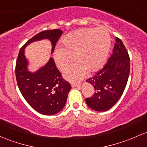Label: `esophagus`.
Masks as SVG:
<instances>
[{
  "label": "esophagus",
  "instance_id": "34e87169",
  "mask_svg": "<svg viewBox=\"0 0 147 147\" xmlns=\"http://www.w3.org/2000/svg\"><path fill=\"white\" fill-rule=\"evenodd\" d=\"M80 85V83H77V82H72L71 83V86H72V87H77L79 86Z\"/></svg>",
  "mask_w": 147,
  "mask_h": 147
}]
</instances>
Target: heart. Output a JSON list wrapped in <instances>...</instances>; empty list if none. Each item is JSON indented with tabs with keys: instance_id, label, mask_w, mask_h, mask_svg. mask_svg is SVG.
Wrapping results in <instances>:
<instances>
[{
	"instance_id": "heart-1",
	"label": "heart",
	"mask_w": 147,
	"mask_h": 147,
	"mask_svg": "<svg viewBox=\"0 0 147 147\" xmlns=\"http://www.w3.org/2000/svg\"><path fill=\"white\" fill-rule=\"evenodd\" d=\"M63 47H59L54 51V58L59 70H65V78L79 81L90 72L100 69L105 63L111 45V38L107 30L103 28L79 29L67 35L62 40Z\"/></svg>"
}]
</instances>
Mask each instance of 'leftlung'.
I'll list each match as a JSON object with an SVG mask.
<instances>
[{
    "instance_id": "8db88e82",
    "label": "left lung",
    "mask_w": 147,
    "mask_h": 147,
    "mask_svg": "<svg viewBox=\"0 0 147 147\" xmlns=\"http://www.w3.org/2000/svg\"><path fill=\"white\" fill-rule=\"evenodd\" d=\"M130 57L123 42L116 38L112 54L102 69L86 80L95 89L86 102L91 109L99 112L112 107L123 94L130 73Z\"/></svg>"
}]
</instances>
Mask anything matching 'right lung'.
Here are the masks:
<instances>
[{
    "label": "right lung",
    "mask_w": 147,
    "mask_h": 147,
    "mask_svg": "<svg viewBox=\"0 0 147 147\" xmlns=\"http://www.w3.org/2000/svg\"><path fill=\"white\" fill-rule=\"evenodd\" d=\"M62 33L61 30L54 29L36 34L22 47L16 63L15 75L19 91L30 107L45 115H53L60 112L65 106L72 87L63 78L52 58L38 72H29L24 51L30 43L47 38L51 42L53 52Z\"/></svg>",
    "instance_id": "obj_1"
}]
</instances>
